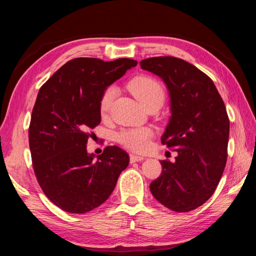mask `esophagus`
<instances>
[{
    "instance_id": "1",
    "label": "esophagus",
    "mask_w": 256,
    "mask_h": 256,
    "mask_svg": "<svg viewBox=\"0 0 256 256\" xmlns=\"http://www.w3.org/2000/svg\"><path fill=\"white\" fill-rule=\"evenodd\" d=\"M141 160H144V157H141V156H136V154H130V162H141Z\"/></svg>"
}]
</instances>
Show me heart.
I'll use <instances>...</instances> for the list:
<instances>
[{
    "instance_id": "obj_1",
    "label": "heart",
    "mask_w": 256,
    "mask_h": 256,
    "mask_svg": "<svg viewBox=\"0 0 256 256\" xmlns=\"http://www.w3.org/2000/svg\"><path fill=\"white\" fill-rule=\"evenodd\" d=\"M130 89L142 105L146 107L152 102H160L162 105L164 92L162 84L150 76H140L130 84ZM118 86H110L105 89L100 98V112L106 115L110 110L112 102L118 96ZM152 131L148 128H138L123 130L118 134V141L128 148L136 152H144L149 146Z\"/></svg>"
}]
</instances>
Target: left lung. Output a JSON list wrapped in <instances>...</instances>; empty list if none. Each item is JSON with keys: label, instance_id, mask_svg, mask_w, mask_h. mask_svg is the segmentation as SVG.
Instances as JSON below:
<instances>
[{"label": "left lung", "instance_id": "1", "mask_svg": "<svg viewBox=\"0 0 256 256\" xmlns=\"http://www.w3.org/2000/svg\"><path fill=\"white\" fill-rule=\"evenodd\" d=\"M140 66L167 86L172 115L162 142L178 154L175 162H160L162 175L150 190L172 211L194 210L214 194L226 166V107L214 81L184 60L157 56L142 60Z\"/></svg>", "mask_w": 256, "mask_h": 256}]
</instances>
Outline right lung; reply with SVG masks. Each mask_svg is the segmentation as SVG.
I'll return each instance as SVG.
<instances>
[{
	"mask_svg": "<svg viewBox=\"0 0 256 256\" xmlns=\"http://www.w3.org/2000/svg\"><path fill=\"white\" fill-rule=\"evenodd\" d=\"M136 64L131 58H73L38 92L29 126L34 170L45 196L62 210L86 214L102 204L128 167L123 149L106 146L96 157L86 144L89 130L100 123L102 92Z\"/></svg>",
	"mask_w": 256,
	"mask_h": 256,
	"instance_id": "add662e5",
	"label": "right lung"
}]
</instances>
